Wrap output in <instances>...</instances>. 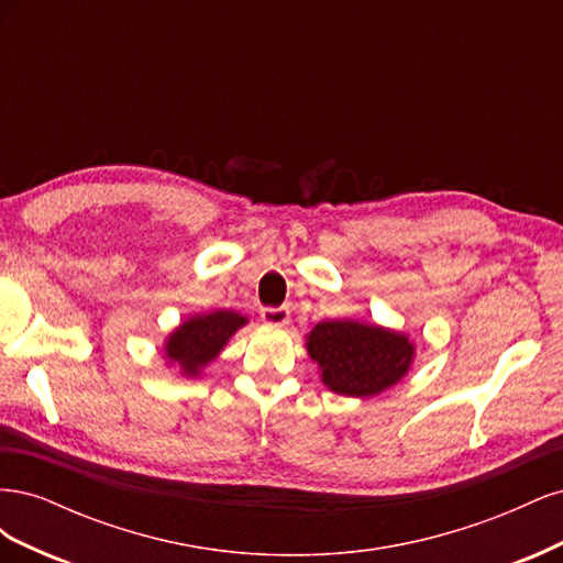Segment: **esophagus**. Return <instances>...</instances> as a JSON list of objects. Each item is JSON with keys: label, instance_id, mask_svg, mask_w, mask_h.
Instances as JSON below:
<instances>
[{"label": "esophagus", "instance_id": "1", "mask_svg": "<svg viewBox=\"0 0 563 563\" xmlns=\"http://www.w3.org/2000/svg\"><path fill=\"white\" fill-rule=\"evenodd\" d=\"M261 317L269 327H286L288 319H291V310L288 308H263Z\"/></svg>", "mask_w": 563, "mask_h": 563}]
</instances>
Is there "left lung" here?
Wrapping results in <instances>:
<instances>
[{"label":"left lung","mask_w":563,"mask_h":563,"mask_svg":"<svg viewBox=\"0 0 563 563\" xmlns=\"http://www.w3.org/2000/svg\"><path fill=\"white\" fill-rule=\"evenodd\" d=\"M321 383L335 395L368 399L395 387L413 364L406 333L356 319L319 321L305 340Z\"/></svg>","instance_id":"8db88e82"}]
</instances>
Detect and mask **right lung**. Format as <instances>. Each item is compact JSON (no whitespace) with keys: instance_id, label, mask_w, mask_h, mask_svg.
<instances>
[{"instance_id":"add662e5","label":"right lung","mask_w":563,"mask_h":563,"mask_svg":"<svg viewBox=\"0 0 563 563\" xmlns=\"http://www.w3.org/2000/svg\"><path fill=\"white\" fill-rule=\"evenodd\" d=\"M249 319L234 310H213L187 317L164 340V360L178 366L183 376L197 378L223 352L228 340L246 327Z\"/></svg>"}]
</instances>
